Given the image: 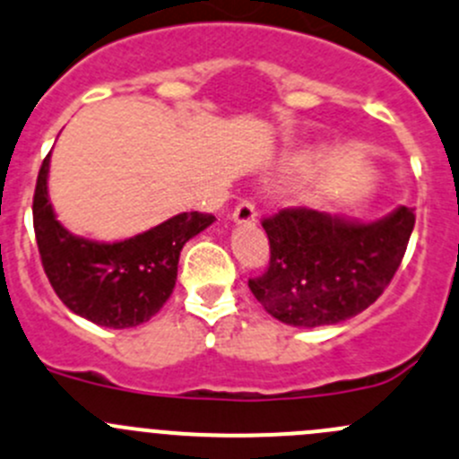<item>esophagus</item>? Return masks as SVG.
<instances>
[{
    "mask_svg": "<svg viewBox=\"0 0 459 459\" xmlns=\"http://www.w3.org/2000/svg\"><path fill=\"white\" fill-rule=\"evenodd\" d=\"M255 220H257V211H255V204L253 202L244 199V202H239L238 206H235V211H233L235 224H253Z\"/></svg>",
    "mask_w": 459,
    "mask_h": 459,
    "instance_id": "34e87169",
    "label": "esophagus"
}]
</instances>
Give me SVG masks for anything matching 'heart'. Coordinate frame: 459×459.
Returning a JSON list of instances; mask_svg holds the SVG:
<instances>
[{"instance_id": "1", "label": "heart", "mask_w": 459, "mask_h": 459, "mask_svg": "<svg viewBox=\"0 0 459 459\" xmlns=\"http://www.w3.org/2000/svg\"><path fill=\"white\" fill-rule=\"evenodd\" d=\"M296 166H300V163H293V168H296Z\"/></svg>"}]
</instances>
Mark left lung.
<instances>
[{"label": "left lung", "mask_w": 459, "mask_h": 459, "mask_svg": "<svg viewBox=\"0 0 459 459\" xmlns=\"http://www.w3.org/2000/svg\"><path fill=\"white\" fill-rule=\"evenodd\" d=\"M271 260L248 280L253 296L280 323L336 325L384 293L406 253L415 211L399 206L377 221L311 208H282L262 221Z\"/></svg>", "instance_id": "left-lung-1"}]
</instances>
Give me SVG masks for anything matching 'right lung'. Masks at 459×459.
I'll use <instances>...</instances> for the list:
<instances>
[{
	"label": "right lung",
	"instance_id": "right-lung-1",
	"mask_svg": "<svg viewBox=\"0 0 459 459\" xmlns=\"http://www.w3.org/2000/svg\"><path fill=\"white\" fill-rule=\"evenodd\" d=\"M48 154L33 195V226L44 273L74 314L100 327H136L170 298L184 244L215 221L208 212H181L123 242H93L69 233L48 202Z\"/></svg>",
	"mask_w": 459,
	"mask_h": 459
}]
</instances>
